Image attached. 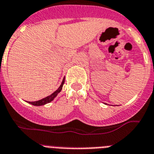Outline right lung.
Returning a JSON list of instances; mask_svg holds the SVG:
<instances>
[{"label": "right lung", "instance_id": "obj_1", "mask_svg": "<svg viewBox=\"0 0 154 154\" xmlns=\"http://www.w3.org/2000/svg\"><path fill=\"white\" fill-rule=\"evenodd\" d=\"M64 82H65V78L63 80V82H62L61 85L59 86V88L56 90L55 91H54V92L51 94V95H50L49 96L46 97V98H45V99H41V100H39V101H36V102H29L30 104H32V105H34V106H42V105H45V104H47V103H50V102H51L53 100V99H55V97H56V95L59 94L60 91H61L62 88H63V84H64Z\"/></svg>", "mask_w": 154, "mask_h": 154}]
</instances>
